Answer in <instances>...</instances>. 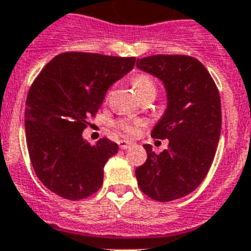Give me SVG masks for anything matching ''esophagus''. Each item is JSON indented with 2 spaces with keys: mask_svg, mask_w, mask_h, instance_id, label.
<instances>
[{
  "mask_svg": "<svg viewBox=\"0 0 251 251\" xmlns=\"http://www.w3.org/2000/svg\"><path fill=\"white\" fill-rule=\"evenodd\" d=\"M119 145H120V148H121V149H127V148H130V147H131L132 143L129 142V140H120Z\"/></svg>",
  "mask_w": 251,
  "mask_h": 251,
  "instance_id": "obj_1",
  "label": "esophagus"
}]
</instances>
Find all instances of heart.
Returning <instances> with one entry per match:
<instances>
[{
  "label": "heart",
  "instance_id": "obj_1",
  "mask_svg": "<svg viewBox=\"0 0 251 251\" xmlns=\"http://www.w3.org/2000/svg\"><path fill=\"white\" fill-rule=\"evenodd\" d=\"M132 85L135 88L136 93L139 97L142 98L148 94H155L157 93V86H155L154 80L151 75L148 74H138L135 76L132 77ZM144 125V122L142 120L135 119V120H126V119H120L115 122L116 129L124 132L125 135L132 136L135 135L139 129Z\"/></svg>",
  "mask_w": 251,
  "mask_h": 251
}]
</instances>
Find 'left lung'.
<instances>
[{"label":"left lung","instance_id":"obj_1","mask_svg":"<svg viewBox=\"0 0 251 251\" xmlns=\"http://www.w3.org/2000/svg\"><path fill=\"white\" fill-rule=\"evenodd\" d=\"M136 66L165 84L167 109L151 131L168 139V148L155 154L145 144L148 158L135 170L140 190L157 201L189 195L209 171L220 140L222 113L214 80L201 61L185 54H155Z\"/></svg>","mask_w":251,"mask_h":251}]
</instances>
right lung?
<instances>
[{"mask_svg":"<svg viewBox=\"0 0 251 251\" xmlns=\"http://www.w3.org/2000/svg\"><path fill=\"white\" fill-rule=\"evenodd\" d=\"M135 57L65 52L33 81L25 108V134L35 175L58 197L80 201L100 190L103 167L119 151L109 139H83L107 90L132 70Z\"/></svg>","mask_w":251,"mask_h":251,"instance_id":"add662e5","label":"right lung"}]
</instances>
